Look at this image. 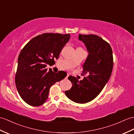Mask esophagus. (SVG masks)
<instances>
[{
  "instance_id": "obj_1",
  "label": "esophagus",
  "mask_w": 134,
  "mask_h": 134,
  "mask_svg": "<svg viewBox=\"0 0 134 134\" xmlns=\"http://www.w3.org/2000/svg\"><path fill=\"white\" fill-rule=\"evenodd\" d=\"M68 76H69V75H68V74H67V75H66V77H65V79H67L68 78Z\"/></svg>"
}]
</instances>
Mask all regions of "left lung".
<instances>
[{
    "instance_id": "left-lung-1",
    "label": "left lung",
    "mask_w": 134,
    "mask_h": 134,
    "mask_svg": "<svg viewBox=\"0 0 134 134\" xmlns=\"http://www.w3.org/2000/svg\"><path fill=\"white\" fill-rule=\"evenodd\" d=\"M85 43L88 55L83 66L82 80L70 76L72 87L65 91L68 98L78 103H86L94 99L109 80L113 68V51L110 44L96 35H79Z\"/></svg>"
}]
</instances>
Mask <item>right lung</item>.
Returning <instances> with one entry per match:
<instances>
[{"label":"right lung","mask_w":134,"mask_h":134,"mask_svg":"<svg viewBox=\"0 0 134 134\" xmlns=\"http://www.w3.org/2000/svg\"><path fill=\"white\" fill-rule=\"evenodd\" d=\"M70 34L44 33L36 36L21 49L18 58L15 85L23 100L31 106L42 105L48 98L50 87L63 79L64 71H47V64L54 63Z\"/></svg>","instance_id":"obj_1"}]
</instances>
